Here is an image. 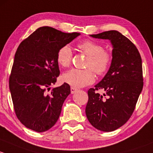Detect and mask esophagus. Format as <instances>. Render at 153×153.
I'll return each mask as SVG.
<instances>
[{"label":"esophagus","mask_w":153,"mask_h":153,"mask_svg":"<svg viewBox=\"0 0 153 153\" xmlns=\"http://www.w3.org/2000/svg\"><path fill=\"white\" fill-rule=\"evenodd\" d=\"M76 91H77V89H76V88H74V87H71V93L72 94H74V93H76Z\"/></svg>","instance_id":"34e87169"}]
</instances>
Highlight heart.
<instances>
[{
  "label": "heart",
  "instance_id": "1",
  "mask_svg": "<svg viewBox=\"0 0 153 153\" xmlns=\"http://www.w3.org/2000/svg\"><path fill=\"white\" fill-rule=\"evenodd\" d=\"M79 48L88 56L86 67L92 68L96 74H104L109 68L111 62V55L104 50L103 46L97 42L86 40L79 44ZM71 48L68 45L61 47L56 53L58 64L62 67L70 65L72 60ZM63 82L74 88H82L92 84L95 80L94 72L91 69L81 70L73 68L66 71L62 76Z\"/></svg>",
  "mask_w": 153,
  "mask_h": 153
}]
</instances>
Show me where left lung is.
<instances>
[{
	"mask_svg": "<svg viewBox=\"0 0 153 153\" xmlns=\"http://www.w3.org/2000/svg\"><path fill=\"white\" fill-rule=\"evenodd\" d=\"M90 36L109 40L113 50L108 71L95 88L88 90L86 116L97 130L111 132L124 125L134 111L144 84L141 57L134 44L116 30ZM99 89L105 91L107 99L95 92Z\"/></svg>",
	"mask_w": 153,
	"mask_h": 153,
	"instance_id": "1",
	"label": "left lung"
}]
</instances>
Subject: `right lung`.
Returning a JSON list of instances; mask_svg holds the SVG:
<instances>
[{
    "mask_svg": "<svg viewBox=\"0 0 153 153\" xmlns=\"http://www.w3.org/2000/svg\"><path fill=\"white\" fill-rule=\"evenodd\" d=\"M79 35L42 26L19 45L9 90L17 117L27 128L42 133L57 122L71 88L64 83L49 92L60 73L56 53Z\"/></svg>",
    "mask_w": 153,
    "mask_h": 153,
    "instance_id": "1",
    "label": "right lung"
}]
</instances>
